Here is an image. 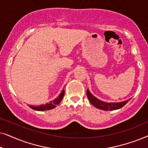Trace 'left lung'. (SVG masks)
<instances>
[{"mask_svg": "<svg viewBox=\"0 0 148 148\" xmlns=\"http://www.w3.org/2000/svg\"><path fill=\"white\" fill-rule=\"evenodd\" d=\"M87 96L90 100L91 104L93 106H94L96 108L100 109V110H117V109L121 108L123 106H124L131 98L128 99V100L123 101L121 102H104L102 100H98V98L93 96V95L88 90H87Z\"/></svg>", "mask_w": 148, "mask_h": 148, "instance_id": "obj_1", "label": "left lung"}]
</instances>
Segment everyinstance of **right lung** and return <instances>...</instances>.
<instances>
[{
    "label": "right lung",
    "mask_w": 148,
    "mask_h": 148,
    "mask_svg": "<svg viewBox=\"0 0 148 148\" xmlns=\"http://www.w3.org/2000/svg\"><path fill=\"white\" fill-rule=\"evenodd\" d=\"M64 95V89L62 90L61 93H60L59 96L57 98L54 99V100L50 101L49 103H46L45 104H42L40 106H29L30 108L33 109V110H38V111H44V110H51L55 108L58 104H60V102H61V100L63 98Z\"/></svg>",
    "instance_id": "right-lung-1"
}]
</instances>
